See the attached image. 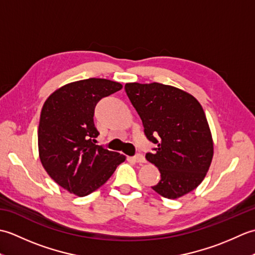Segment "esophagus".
Wrapping results in <instances>:
<instances>
[{
	"mask_svg": "<svg viewBox=\"0 0 255 255\" xmlns=\"http://www.w3.org/2000/svg\"><path fill=\"white\" fill-rule=\"evenodd\" d=\"M133 160H134V162H137V163H144V162H145L144 156L142 154H140V153H137L136 155H134Z\"/></svg>",
	"mask_w": 255,
	"mask_h": 255,
	"instance_id": "1",
	"label": "esophagus"
}]
</instances>
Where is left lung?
Masks as SVG:
<instances>
[{
	"mask_svg": "<svg viewBox=\"0 0 255 255\" xmlns=\"http://www.w3.org/2000/svg\"><path fill=\"white\" fill-rule=\"evenodd\" d=\"M127 96L141 118L144 133L156 144L145 154L161 180L152 186L175 199L203 182L213 160L214 142L202 105L191 94L161 83H127Z\"/></svg>",
	"mask_w": 255,
	"mask_h": 255,
	"instance_id": "obj_1",
	"label": "left lung"
}]
</instances>
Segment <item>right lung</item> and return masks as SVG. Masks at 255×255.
I'll list each match as a JSON object with an SVG mask.
<instances>
[{"label": "right lung", "instance_id": "right-lung-1", "mask_svg": "<svg viewBox=\"0 0 255 255\" xmlns=\"http://www.w3.org/2000/svg\"><path fill=\"white\" fill-rule=\"evenodd\" d=\"M123 85L86 79L62 86L46 100L38 127V150L46 172L68 192L83 197L100 188L126 156L95 144L94 110Z\"/></svg>", "mask_w": 255, "mask_h": 255}]
</instances>
